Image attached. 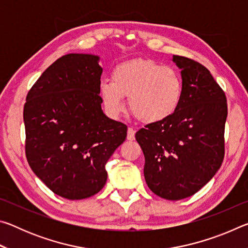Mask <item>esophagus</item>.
Masks as SVG:
<instances>
[{
    "mask_svg": "<svg viewBox=\"0 0 248 248\" xmlns=\"http://www.w3.org/2000/svg\"><path fill=\"white\" fill-rule=\"evenodd\" d=\"M134 134H136V130L133 128H128V133H127V139L128 140H134Z\"/></svg>",
    "mask_w": 248,
    "mask_h": 248,
    "instance_id": "1",
    "label": "esophagus"
}]
</instances>
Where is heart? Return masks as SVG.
Masks as SVG:
<instances>
[{"mask_svg": "<svg viewBox=\"0 0 248 248\" xmlns=\"http://www.w3.org/2000/svg\"><path fill=\"white\" fill-rule=\"evenodd\" d=\"M183 89L177 70L149 59H134L116 66L111 81L100 83L99 94L109 115H120L124 97H129L132 115L144 124H155L177 110Z\"/></svg>", "mask_w": 248, "mask_h": 248, "instance_id": "heart-1", "label": "heart"}]
</instances>
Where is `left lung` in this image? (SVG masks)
Segmentation results:
<instances>
[{
    "mask_svg": "<svg viewBox=\"0 0 248 248\" xmlns=\"http://www.w3.org/2000/svg\"><path fill=\"white\" fill-rule=\"evenodd\" d=\"M173 61L184 84L177 110L141 128L136 139L144 154L150 189L161 198L180 200L199 191L223 162L228 104L205 66L182 56Z\"/></svg>",
    "mask_w": 248,
    "mask_h": 248,
    "instance_id": "obj_1",
    "label": "left lung"
}]
</instances>
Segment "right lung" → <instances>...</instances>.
I'll use <instances>...</instances> for the list:
<instances>
[{
	"label": "right lung",
	"instance_id": "right-lung-1",
	"mask_svg": "<svg viewBox=\"0 0 248 248\" xmlns=\"http://www.w3.org/2000/svg\"><path fill=\"white\" fill-rule=\"evenodd\" d=\"M98 60L84 53L59 58L29 90L24 106L28 164L50 190L70 200L102 190L105 165L127 137V125L102 110Z\"/></svg>",
	"mask_w": 248,
	"mask_h": 248
}]
</instances>
